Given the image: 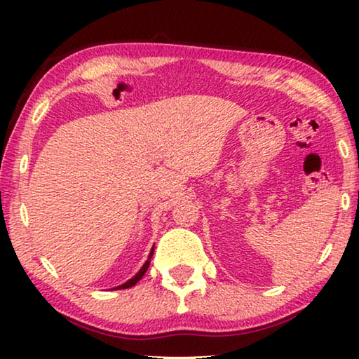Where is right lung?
<instances>
[{
  "mask_svg": "<svg viewBox=\"0 0 359 359\" xmlns=\"http://www.w3.org/2000/svg\"><path fill=\"white\" fill-rule=\"evenodd\" d=\"M154 250H155V247H151V250H150V253H149V258H147V261H145V263L142 264V267L141 269H139V272L135 276V277H131L128 282H125V283H121V285H118V287H115L114 290H125V288H131V287H135V285L141 280V278L144 277V274L145 272H147V269H149V264H150V259H151V255H154Z\"/></svg>",
  "mask_w": 359,
  "mask_h": 359,
  "instance_id": "right-lung-1",
  "label": "right lung"
}]
</instances>
